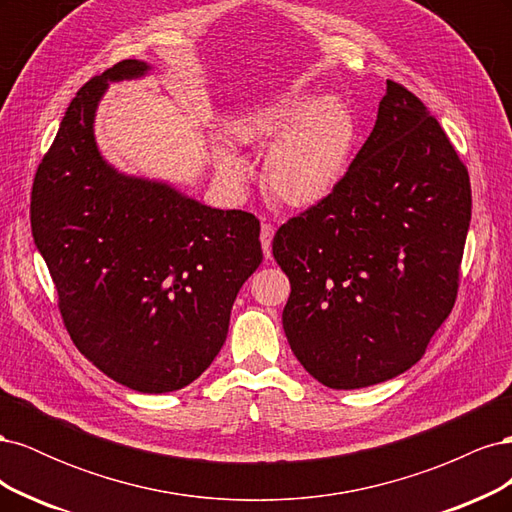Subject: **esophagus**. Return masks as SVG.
<instances>
[{"mask_svg": "<svg viewBox=\"0 0 512 512\" xmlns=\"http://www.w3.org/2000/svg\"><path fill=\"white\" fill-rule=\"evenodd\" d=\"M273 235H275V228L271 224H262L260 226V245H262V254H265V258L269 260L271 258V241H273Z\"/></svg>", "mask_w": 512, "mask_h": 512, "instance_id": "obj_1", "label": "esophagus"}]
</instances>
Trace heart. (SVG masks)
Wrapping results in <instances>:
<instances>
[{
  "label": "heart",
  "instance_id": "1",
  "mask_svg": "<svg viewBox=\"0 0 512 512\" xmlns=\"http://www.w3.org/2000/svg\"><path fill=\"white\" fill-rule=\"evenodd\" d=\"M230 132L245 145L271 147L265 179L275 198L314 207L342 183L359 128L346 102L292 89L237 113ZM215 162L226 181H245L247 166L230 145L215 147Z\"/></svg>",
  "mask_w": 512,
  "mask_h": 512
}]
</instances>
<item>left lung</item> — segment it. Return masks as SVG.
Segmentation results:
<instances>
[{"label": "left lung", "mask_w": 512, "mask_h": 512, "mask_svg": "<svg viewBox=\"0 0 512 512\" xmlns=\"http://www.w3.org/2000/svg\"><path fill=\"white\" fill-rule=\"evenodd\" d=\"M470 215L468 168L438 119L386 81L342 183L273 237L284 331L309 374L350 391L421 361L455 305Z\"/></svg>", "instance_id": "obj_1"}]
</instances>
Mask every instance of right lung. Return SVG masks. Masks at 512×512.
<instances>
[{
	"mask_svg": "<svg viewBox=\"0 0 512 512\" xmlns=\"http://www.w3.org/2000/svg\"><path fill=\"white\" fill-rule=\"evenodd\" d=\"M149 70L123 59L76 91L38 166L32 232L74 346L108 378L158 395L218 356L262 250L252 213L211 209L102 158L94 119L108 83Z\"/></svg>",
	"mask_w": 512,
	"mask_h": 512,
	"instance_id": "add662e5",
	"label": "right lung"
}]
</instances>
